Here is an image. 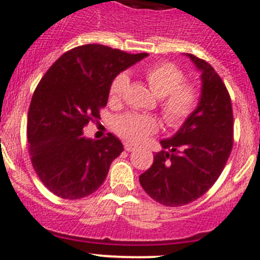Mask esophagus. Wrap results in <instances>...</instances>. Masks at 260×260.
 I'll return each mask as SVG.
<instances>
[{"instance_id": "1", "label": "esophagus", "mask_w": 260, "mask_h": 260, "mask_svg": "<svg viewBox=\"0 0 260 260\" xmlns=\"http://www.w3.org/2000/svg\"><path fill=\"white\" fill-rule=\"evenodd\" d=\"M124 148H125V151H128V152H131V151H135L137 147H136V146L133 145V143L125 142V143H124Z\"/></svg>"}]
</instances>
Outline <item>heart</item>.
Instances as JSON below:
<instances>
[{
	"label": "heart",
	"instance_id": "b5f03b06",
	"mask_svg": "<svg viewBox=\"0 0 260 260\" xmlns=\"http://www.w3.org/2000/svg\"><path fill=\"white\" fill-rule=\"evenodd\" d=\"M146 81L151 91L161 99V113L166 123L179 127L194 112L198 103L197 89L185 84L184 74L173 63H156L145 71ZM128 84L127 74H119L110 85V98L119 99ZM158 120L153 115L128 113L115 122V131L131 142H142L157 132Z\"/></svg>",
	"mask_w": 260,
	"mask_h": 260
}]
</instances>
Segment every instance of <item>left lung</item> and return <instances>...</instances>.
I'll return each instance as SVG.
<instances>
[{
  "mask_svg": "<svg viewBox=\"0 0 260 260\" xmlns=\"http://www.w3.org/2000/svg\"><path fill=\"white\" fill-rule=\"evenodd\" d=\"M185 55L201 74L198 104L175 135L160 141L164 150L140 175L146 193L168 207L202 197L221 175L233 150V107L225 84L206 60Z\"/></svg>",
  "mask_w": 260,
  "mask_h": 260,
  "instance_id": "1",
  "label": "left lung"
}]
</instances>
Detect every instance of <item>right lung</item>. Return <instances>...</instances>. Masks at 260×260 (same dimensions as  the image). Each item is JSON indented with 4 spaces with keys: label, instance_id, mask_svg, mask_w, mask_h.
<instances>
[{
    "label": "right lung",
    "instance_id": "add662e5",
    "mask_svg": "<svg viewBox=\"0 0 260 260\" xmlns=\"http://www.w3.org/2000/svg\"><path fill=\"white\" fill-rule=\"evenodd\" d=\"M147 55L85 44L60 55L40 80L27 114L29 152L38 176L55 196L80 200L104 183L124 148L112 133L96 141L82 129L100 118L114 77Z\"/></svg>",
    "mask_w": 260,
    "mask_h": 260
}]
</instances>
